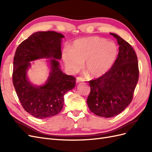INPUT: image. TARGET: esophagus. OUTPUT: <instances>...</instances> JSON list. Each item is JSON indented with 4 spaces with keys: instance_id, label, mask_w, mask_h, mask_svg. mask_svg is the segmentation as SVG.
Instances as JSON below:
<instances>
[{
    "instance_id": "34e87169",
    "label": "esophagus",
    "mask_w": 152,
    "mask_h": 152,
    "mask_svg": "<svg viewBox=\"0 0 152 152\" xmlns=\"http://www.w3.org/2000/svg\"><path fill=\"white\" fill-rule=\"evenodd\" d=\"M85 79L84 78H82L81 77H78L77 78V83H79V82H84Z\"/></svg>"
}]
</instances>
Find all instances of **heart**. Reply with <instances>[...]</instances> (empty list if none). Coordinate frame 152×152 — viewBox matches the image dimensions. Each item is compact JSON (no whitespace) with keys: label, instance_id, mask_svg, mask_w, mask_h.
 Listing matches in <instances>:
<instances>
[{"label":"heart","instance_id":"b5f03b06","mask_svg":"<svg viewBox=\"0 0 152 152\" xmlns=\"http://www.w3.org/2000/svg\"><path fill=\"white\" fill-rule=\"evenodd\" d=\"M118 54L117 45L98 37L78 40L72 50L65 49L63 54L68 69L72 73L79 72L85 62V70L93 77L106 74L115 62Z\"/></svg>","mask_w":152,"mask_h":152}]
</instances>
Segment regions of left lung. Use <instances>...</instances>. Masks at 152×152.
Instances as JSON below:
<instances>
[{
    "instance_id": "obj_1",
    "label": "left lung",
    "mask_w": 152,
    "mask_h": 152,
    "mask_svg": "<svg viewBox=\"0 0 152 152\" xmlns=\"http://www.w3.org/2000/svg\"><path fill=\"white\" fill-rule=\"evenodd\" d=\"M110 34L119 45L118 56L106 74L89 82L91 91L87 99L92 112L107 118L117 115L131 103L139 79L134 50L121 37Z\"/></svg>"
}]
</instances>
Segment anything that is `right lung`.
Listing matches in <instances>:
<instances>
[{
  "label": "right lung",
  "instance_id": "1",
  "mask_svg": "<svg viewBox=\"0 0 152 152\" xmlns=\"http://www.w3.org/2000/svg\"><path fill=\"white\" fill-rule=\"evenodd\" d=\"M64 36L55 31H38L18 45L14 56L12 83L25 110L38 118L53 117L63 107L64 95L73 89L76 78L63 73L58 59L61 58V42ZM50 60L52 72L46 84L36 87L27 80L29 61L39 58Z\"/></svg>",
  "mask_w": 152,
  "mask_h": 152
}]
</instances>
